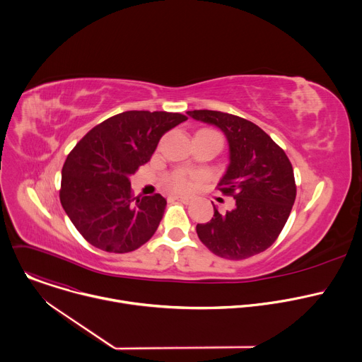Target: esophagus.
I'll return each instance as SVG.
<instances>
[{
	"label": "esophagus",
	"mask_w": 362,
	"mask_h": 362,
	"mask_svg": "<svg viewBox=\"0 0 362 362\" xmlns=\"http://www.w3.org/2000/svg\"><path fill=\"white\" fill-rule=\"evenodd\" d=\"M173 199L180 200V202H183V203H190V200H192L189 196H183V194H173Z\"/></svg>",
	"instance_id": "obj_1"
}]
</instances>
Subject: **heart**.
I'll return each instance as SVG.
<instances>
[{"label": "heart", "instance_id": "heart-1", "mask_svg": "<svg viewBox=\"0 0 362 362\" xmlns=\"http://www.w3.org/2000/svg\"><path fill=\"white\" fill-rule=\"evenodd\" d=\"M200 179H202V175H199V173H193L186 169H179L168 177L166 185H168V187H170L173 190H189Z\"/></svg>", "mask_w": 362, "mask_h": 362}]
</instances>
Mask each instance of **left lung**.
Returning a JSON list of instances; mask_svg holds the SVG:
<instances>
[{"mask_svg": "<svg viewBox=\"0 0 362 362\" xmlns=\"http://www.w3.org/2000/svg\"><path fill=\"white\" fill-rule=\"evenodd\" d=\"M196 120L218 126L229 141L230 163L218 190L236 200V208L197 223L202 243L215 255L240 261L267 250L282 232L296 197L292 165L259 126L223 112H187Z\"/></svg>", "mask_w": 362, "mask_h": 362, "instance_id": "left-lung-1", "label": "left lung"}]
</instances>
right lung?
Segmentation results:
<instances>
[{"instance_id": "right-lung-1", "label": "right lung", "mask_w": 362, "mask_h": 362, "mask_svg": "<svg viewBox=\"0 0 362 362\" xmlns=\"http://www.w3.org/2000/svg\"><path fill=\"white\" fill-rule=\"evenodd\" d=\"M185 120L180 113L123 112L94 126L69 153L60 202L88 243L126 253L154 235L166 199L159 193L134 197L129 176L150 160L162 136Z\"/></svg>"}]
</instances>
